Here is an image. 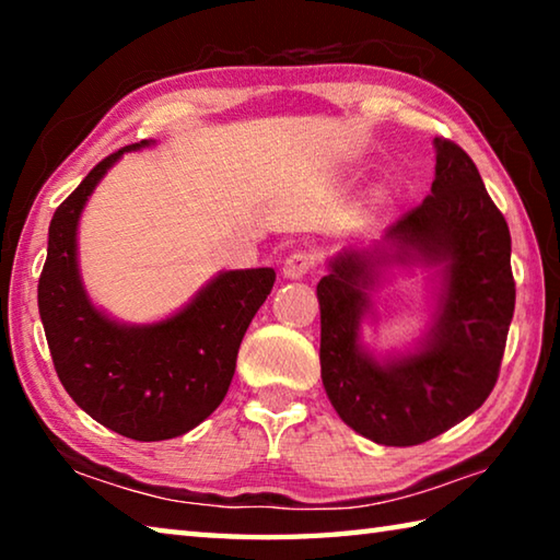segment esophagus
I'll use <instances>...</instances> for the list:
<instances>
[{"label": "esophagus", "instance_id": "esophagus-1", "mask_svg": "<svg viewBox=\"0 0 560 560\" xmlns=\"http://www.w3.org/2000/svg\"><path fill=\"white\" fill-rule=\"evenodd\" d=\"M314 267H316V254L308 249H299V252H293L287 261H283V277L303 279Z\"/></svg>", "mask_w": 560, "mask_h": 560}]
</instances>
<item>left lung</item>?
Masks as SVG:
<instances>
[{
    "label": "left lung",
    "instance_id": "1",
    "mask_svg": "<svg viewBox=\"0 0 560 560\" xmlns=\"http://www.w3.org/2000/svg\"><path fill=\"white\" fill-rule=\"evenodd\" d=\"M432 195L387 226L395 259L447 261L438 324L420 353L377 365L358 346L365 287L385 249L343 252L318 281L320 377L348 428L385 447H412L469 417L494 390L514 318L511 234L477 165L434 138Z\"/></svg>",
    "mask_w": 560,
    "mask_h": 560
}]
</instances>
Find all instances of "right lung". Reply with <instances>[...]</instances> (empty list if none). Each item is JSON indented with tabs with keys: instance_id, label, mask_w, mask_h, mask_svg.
Listing matches in <instances>:
<instances>
[{
	"instance_id": "add662e5",
	"label": "right lung",
	"mask_w": 560,
	"mask_h": 560,
	"mask_svg": "<svg viewBox=\"0 0 560 560\" xmlns=\"http://www.w3.org/2000/svg\"><path fill=\"white\" fill-rule=\"evenodd\" d=\"M126 145L56 207L39 277V314L66 393L103 428L138 442L173 440L224 400L242 338L271 293L273 269L224 271L177 316L118 326L91 306L75 269V226L93 187Z\"/></svg>"
}]
</instances>
